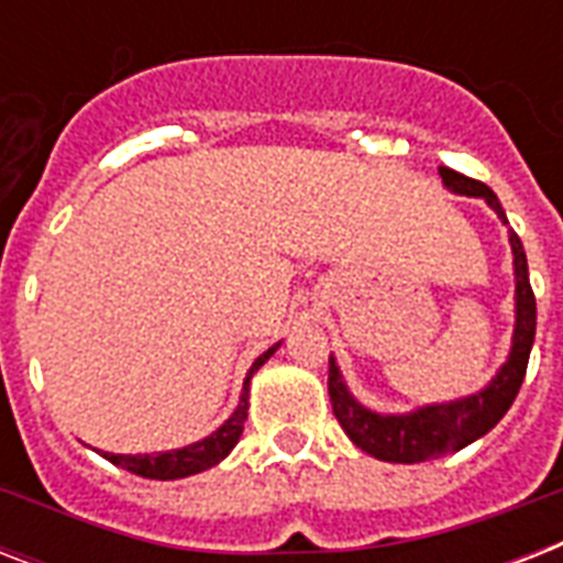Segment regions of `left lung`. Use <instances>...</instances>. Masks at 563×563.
<instances>
[{
	"label": "left lung",
	"instance_id": "1",
	"mask_svg": "<svg viewBox=\"0 0 563 563\" xmlns=\"http://www.w3.org/2000/svg\"><path fill=\"white\" fill-rule=\"evenodd\" d=\"M444 187L450 192L473 195L485 198L488 207L497 212L503 224H508L506 210L494 195V189L485 187L482 180L464 178L459 172L441 166L438 169ZM511 254H515V339H511V353L506 365L497 371L482 391L462 397V400L435 402V406H420L409 415H376L365 409L342 379V371L330 356V374H327V388H330V402L333 415L339 418L342 429L347 432L353 444L362 446L365 453L379 459V462L415 464L441 459L446 453H455L462 446L473 444L476 438L497 427L503 415L511 409L520 385H523L526 365L534 342V324H538V307H534V291L529 286V265H526L523 242L515 230H508Z\"/></svg>",
	"mask_w": 563,
	"mask_h": 563
}]
</instances>
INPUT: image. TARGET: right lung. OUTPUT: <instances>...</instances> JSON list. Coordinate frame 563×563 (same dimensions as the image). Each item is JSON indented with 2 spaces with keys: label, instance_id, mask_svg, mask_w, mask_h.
Segmentation results:
<instances>
[{
  "label": "right lung",
  "instance_id": "1",
  "mask_svg": "<svg viewBox=\"0 0 563 563\" xmlns=\"http://www.w3.org/2000/svg\"><path fill=\"white\" fill-rule=\"evenodd\" d=\"M280 344H274L263 356H256V362L251 365L245 376V385H242V397H239L236 411L230 415L224 423H221L212 435H207L203 441H195L189 446H180V450H169V453H145V455H119V453H101L108 462H113L117 467H125V471L136 473V476H145V479H184V476H192V473H201L212 464H219L224 455L236 446L242 429H245L247 418V388H251V376L263 368L265 362L272 360V353L277 351Z\"/></svg>",
  "mask_w": 563,
  "mask_h": 563
}]
</instances>
